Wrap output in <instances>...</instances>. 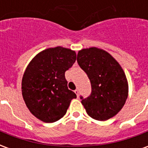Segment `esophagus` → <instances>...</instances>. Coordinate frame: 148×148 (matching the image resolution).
<instances>
[{
	"label": "esophagus",
	"instance_id": "esophagus-1",
	"mask_svg": "<svg viewBox=\"0 0 148 148\" xmlns=\"http://www.w3.org/2000/svg\"><path fill=\"white\" fill-rule=\"evenodd\" d=\"M74 93H76V95H77V97H79V91H78V90H74Z\"/></svg>",
	"mask_w": 148,
	"mask_h": 148
}]
</instances>
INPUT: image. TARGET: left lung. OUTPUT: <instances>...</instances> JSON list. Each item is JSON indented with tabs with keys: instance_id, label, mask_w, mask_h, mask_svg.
<instances>
[{
	"instance_id": "1",
	"label": "left lung",
	"mask_w": 148,
	"mask_h": 148,
	"mask_svg": "<svg viewBox=\"0 0 148 148\" xmlns=\"http://www.w3.org/2000/svg\"><path fill=\"white\" fill-rule=\"evenodd\" d=\"M77 61L90 78L92 92L82 104L97 121H107L121 111L128 95V82L123 68L109 52L92 47L77 53Z\"/></svg>"
}]
</instances>
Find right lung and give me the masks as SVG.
I'll return each mask as SVG.
<instances>
[{"label":"right lung","mask_w":148,"mask_h":148,"mask_svg":"<svg viewBox=\"0 0 148 148\" xmlns=\"http://www.w3.org/2000/svg\"><path fill=\"white\" fill-rule=\"evenodd\" d=\"M76 60V52L62 47L38 53L27 65L22 78V96L37 119L53 123L63 117L76 94L68 90L65 72Z\"/></svg>","instance_id":"add662e5"}]
</instances>
